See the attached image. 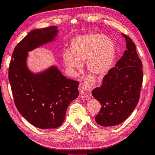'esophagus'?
<instances>
[{"label":"esophagus","mask_w":155,"mask_h":155,"mask_svg":"<svg viewBox=\"0 0 155 155\" xmlns=\"http://www.w3.org/2000/svg\"><path fill=\"white\" fill-rule=\"evenodd\" d=\"M91 88H92V81L86 79L84 83L80 85L79 90L84 97L89 98L91 96Z\"/></svg>","instance_id":"esophagus-1"}]
</instances>
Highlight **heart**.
<instances>
[{
  "instance_id": "obj_1",
  "label": "heart",
  "mask_w": 155,
  "mask_h": 155,
  "mask_svg": "<svg viewBox=\"0 0 155 155\" xmlns=\"http://www.w3.org/2000/svg\"><path fill=\"white\" fill-rule=\"evenodd\" d=\"M115 54V44L109 37L100 33H87L72 39L70 52L64 53V61L72 70L80 69L81 63L87 61L90 72L103 74L111 68Z\"/></svg>"
}]
</instances>
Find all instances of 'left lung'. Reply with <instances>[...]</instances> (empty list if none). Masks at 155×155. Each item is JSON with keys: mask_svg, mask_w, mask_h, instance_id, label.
<instances>
[{"mask_svg": "<svg viewBox=\"0 0 155 155\" xmlns=\"http://www.w3.org/2000/svg\"><path fill=\"white\" fill-rule=\"evenodd\" d=\"M122 35L127 50L104 76L101 87L91 91L102 105L95 120L103 127H112L124 122L135 109L140 96L142 64L134 42L128 36Z\"/></svg>", "mask_w": 155, "mask_h": 155, "instance_id": "left-lung-1", "label": "left lung"}]
</instances>
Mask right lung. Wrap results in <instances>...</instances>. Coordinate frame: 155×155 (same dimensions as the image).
I'll use <instances>...</instances> for the list:
<instances>
[{"mask_svg": "<svg viewBox=\"0 0 155 155\" xmlns=\"http://www.w3.org/2000/svg\"><path fill=\"white\" fill-rule=\"evenodd\" d=\"M55 26L31 31L17 44L9 67L15 105L27 121L39 128H55L64 122L70 103L78 96L77 81L67 78L55 66L39 74L28 69V52L54 40Z\"/></svg>", "mask_w": 155, "mask_h": 155, "instance_id": "right-lung-1", "label": "right lung"}]
</instances>
